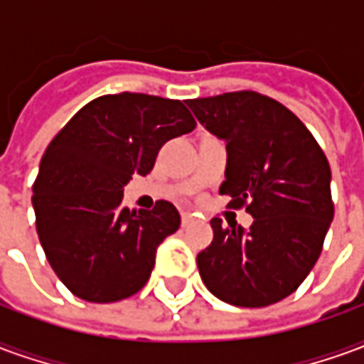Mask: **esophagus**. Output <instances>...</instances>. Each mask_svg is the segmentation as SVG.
Segmentation results:
<instances>
[{
    "mask_svg": "<svg viewBox=\"0 0 364 364\" xmlns=\"http://www.w3.org/2000/svg\"><path fill=\"white\" fill-rule=\"evenodd\" d=\"M181 220H183V226H187V224H191V222H193V214H191V213H183L181 214Z\"/></svg>",
    "mask_w": 364,
    "mask_h": 364,
    "instance_id": "34e87169",
    "label": "esophagus"
}]
</instances>
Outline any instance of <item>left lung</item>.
I'll return each instance as SVG.
<instances>
[{
  "label": "left lung",
  "instance_id": "1",
  "mask_svg": "<svg viewBox=\"0 0 364 364\" xmlns=\"http://www.w3.org/2000/svg\"><path fill=\"white\" fill-rule=\"evenodd\" d=\"M197 120L226 142L234 208L247 203L250 228L213 218V244L197 255L205 287L232 306L263 308L292 294L320 257L333 220L331 169L296 114L253 91L189 99Z\"/></svg>",
  "mask_w": 364,
  "mask_h": 364
}]
</instances>
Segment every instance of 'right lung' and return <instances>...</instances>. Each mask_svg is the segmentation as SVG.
I'll use <instances>...</instances> for the list:
<instances>
[{"instance_id": "right-lung-1", "label": "right lung", "mask_w": 364, "mask_h": 364, "mask_svg": "<svg viewBox=\"0 0 364 364\" xmlns=\"http://www.w3.org/2000/svg\"><path fill=\"white\" fill-rule=\"evenodd\" d=\"M175 99L119 93L75 112L44 151L33 185L36 232L46 259L75 296L117 302L148 282L158 245L179 230L171 203L128 210L122 191L148 175L159 148L195 130Z\"/></svg>"}]
</instances>
